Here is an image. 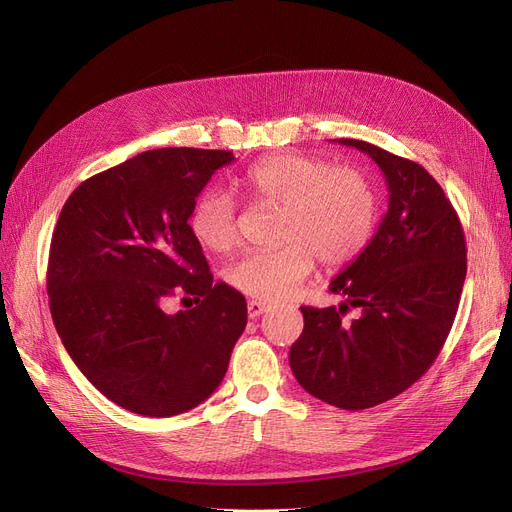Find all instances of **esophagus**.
Returning <instances> with one entry per match:
<instances>
[{
  "instance_id": "obj_1",
  "label": "esophagus",
  "mask_w": 512,
  "mask_h": 512,
  "mask_svg": "<svg viewBox=\"0 0 512 512\" xmlns=\"http://www.w3.org/2000/svg\"><path fill=\"white\" fill-rule=\"evenodd\" d=\"M267 309H270V305H265V303H261V301H249V303H247V311H249V317H251V319L259 317V315L265 313Z\"/></svg>"
}]
</instances>
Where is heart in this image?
Instances as JSON below:
<instances>
[{"label": "heart", "mask_w": 512, "mask_h": 512, "mask_svg": "<svg viewBox=\"0 0 512 512\" xmlns=\"http://www.w3.org/2000/svg\"><path fill=\"white\" fill-rule=\"evenodd\" d=\"M242 184L257 203L282 209L280 249L249 251L228 267V282L247 297L282 301L313 272L315 257L326 267L353 263L378 226V193L357 168H334L330 161L280 153L253 164ZM188 228L207 251L228 253L240 240L234 197L209 186L195 199Z\"/></svg>", "instance_id": "b5f03b06"}]
</instances>
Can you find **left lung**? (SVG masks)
<instances>
[{
  "mask_svg": "<svg viewBox=\"0 0 512 512\" xmlns=\"http://www.w3.org/2000/svg\"><path fill=\"white\" fill-rule=\"evenodd\" d=\"M386 176L388 213L367 249L336 276L340 307H301L290 369L315 398L361 411L398 396L432 367L450 334L467 276V242L450 199L423 166L365 141ZM348 306L362 317L341 321Z\"/></svg>",
  "mask_w": 512,
  "mask_h": 512,
  "instance_id": "8db88e82",
  "label": "left lung"
}]
</instances>
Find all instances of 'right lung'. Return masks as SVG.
<instances>
[{"label":"right lung","mask_w":512,"mask_h":512,"mask_svg":"<svg viewBox=\"0 0 512 512\" xmlns=\"http://www.w3.org/2000/svg\"><path fill=\"white\" fill-rule=\"evenodd\" d=\"M232 151L166 147L80 182L53 228V324L85 378L118 407L172 417L224 380L247 301L215 282L188 228L193 203ZM193 296L172 316L165 303Z\"/></svg>","instance_id":"right-lung-1"}]
</instances>
